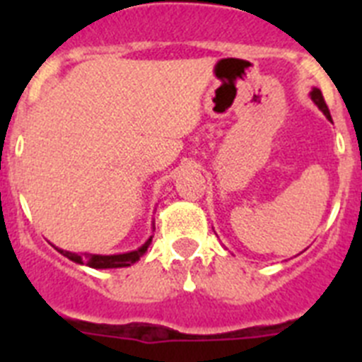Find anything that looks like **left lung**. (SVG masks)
Returning a JSON list of instances; mask_svg holds the SVG:
<instances>
[{"mask_svg":"<svg viewBox=\"0 0 362 362\" xmlns=\"http://www.w3.org/2000/svg\"><path fill=\"white\" fill-rule=\"evenodd\" d=\"M310 98H312V101H313V103H315V105H317L319 108H321V110H322V114H325V116L328 117V119L332 121L330 110H328V107H326V103H325V98H322L321 90H319V88H313V90L310 92Z\"/></svg>","mask_w":362,"mask_h":362,"instance_id":"obj_1","label":"left lung"}]
</instances>
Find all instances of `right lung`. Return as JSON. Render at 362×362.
Here are the masks:
<instances>
[{
    "label": "right lung",
    "instance_id": "right-lung-1",
    "mask_svg": "<svg viewBox=\"0 0 362 362\" xmlns=\"http://www.w3.org/2000/svg\"><path fill=\"white\" fill-rule=\"evenodd\" d=\"M152 243V235H150L148 241L145 243L143 246H139L137 250L127 252V254H114V255H99V254H74V252H66L62 250V248H57L59 254H63L65 257H69L70 261L78 264H86V267L90 268H99V270H103V268H124L134 264L136 261H139V257H143V254L146 252V248Z\"/></svg>",
    "mask_w": 362,
    "mask_h": 362
}]
</instances>
